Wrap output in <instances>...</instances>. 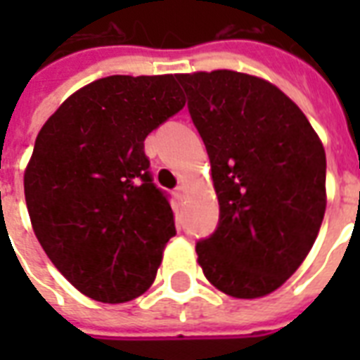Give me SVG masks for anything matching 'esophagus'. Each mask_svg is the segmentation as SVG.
Wrapping results in <instances>:
<instances>
[{
    "mask_svg": "<svg viewBox=\"0 0 360 360\" xmlns=\"http://www.w3.org/2000/svg\"><path fill=\"white\" fill-rule=\"evenodd\" d=\"M174 198L177 200V202H183V198H185V186L179 185L177 188L174 191Z\"/></svg>",
    "mask_w": 360,
    "mask_h": 360,
    "instance_id": "34e87169",
    "label": "esophagus"
}]
</instances>
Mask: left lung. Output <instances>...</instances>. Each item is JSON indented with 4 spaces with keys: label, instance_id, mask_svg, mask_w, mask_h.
<instances>
[{
    "label": "left lung",
    "instance_id": "8db88e82",
    "mask_svg": "<svg viewBox=\"0 0 360 360\" xmlns=\"http://www.w3.org/2000/svg\"><path fill=\"white\" fill-rule=\"evenodd\" d=\"M202 136L220 214L196 243L205 278L237 299L284 284L325 214V149L278 87L236 70L177 75Z\"/></svg>",
    "mask_w": 360,
    "mask_h": 360
}]
</instances>
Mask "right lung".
Here are the masks:
<instances>
[{
  "mask_svg": "<svg viewBox=\"0 0 360 360\" xmlns=\"http://www.w3.org/2000/svg\"><path fill=\"white\" fill-rule=\"evenodd\" d=\"M183 106L175 76H108L70 95L37 136L24 175L33 231L95 301L127 302L157 276L175 224L143 141Z\"/></svg>",
  "mask_w": 360,
  "mask_h": 360,
  "instance_id": "1",
  "label": "right lung"
}]
</instances>
